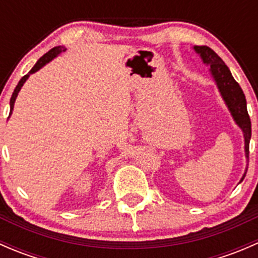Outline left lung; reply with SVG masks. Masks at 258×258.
Here are the masks:
<instances>
[{
  "label": "left lung",
  "mask_w": 258,
  "mask_h": 258,
  "mask_svg": "<svg viewBox=\"0 0 258 258\" xmlns=\"http://www.w3.org/2000/svg\"><path fill=\"white\" fill-rule=\"evenodd\" d=\"M194 49L200 54L204 63L209 64L211 75L217 85L218 91L225 101L226 106L232 114L233 119L238 127L243 132L244 137V153L246 158L248 160L249 153V140H251V119H249L248 112H247V102L244 93L237 82L231 75V71L226 66L220 56L213 49L207 46H194ZM247 172V170H246ZM246 172L242 176L241 181H243Z\"/></svg>",
  "instance_id": "obj_1"
}]
</instances>
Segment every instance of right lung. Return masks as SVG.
I'll return each instance as SVG.
<instances>
[{
    "label": "right lung",
    "instance_id": "obj_1",
    "mask_svg": "<svg viewBox=\"0 0 258 258\" xmlns=\"http://www.w3.org/2000/svg\"><path fill=\"white\" fill-rule=\"evenodd\" d=\"M66 47H63V46H57V47H53L52 49H49V51L47 52V53H45L43 54L42 57H41L40 59H38L37 62H36V64L35 66L32 67V69H31V71L28 72L27 75H25V76L22 77V79L20 80V82L17 83V86H16V88H15V91H14V93H12V97H11V100H10V116H11V113H12V110H14V106H15V101H16V98H17V95H18V92H20V90H21V87H22L23 86V83L26 82V80L28 79V77H30V75H32V74H35V72H37L38 70L40 69H42L43 66H45L46 63H48L49 61H52V59L54 58V57H57L58 56L59 53H61V52H64L66 51Z\"/></svg>",
    "mask_w": 258,
    "mask_h": 258
}]
</instances>
